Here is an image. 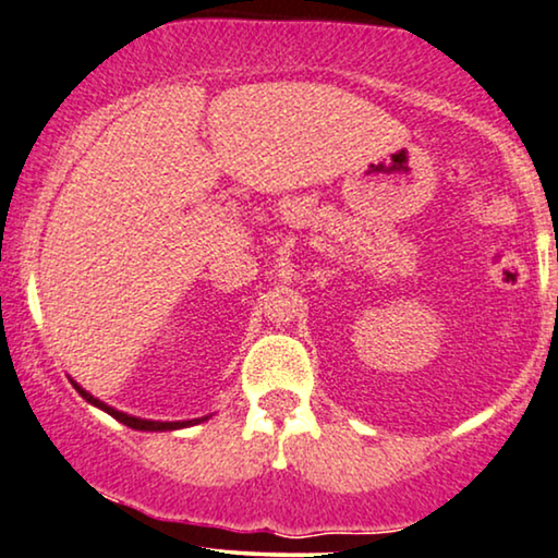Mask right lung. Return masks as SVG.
Wrapping results in <instances>:
<instances>
[{
    "instance_id": "add662e5",
    "label": "right lung",
    "mask_w": 558,
    "mask_h": 558,
    "mask_svg": "<svg viewBox=\"0 0 558 558\" xmlns=\"http://www.w3.org/2000/svg\"><path fill=\"white\" fill-rule=\"evenodd\" d=\"M71 385H74V389L78 395L84 397L86 402L89 404H94V408H99V410H105L107 415H112L114 421H120L122 425H128V428H133V430H179V428H190V425H194V423H199V417L197 421H182V423H158V421H143V417H133V415H125V412H120V410H114V408H110V404H105V402H99L97 397H92L89 392H86V389H82L76 385L74 379H71ZM202 421H205V417H202Z\"/></svg>"
}]
</instances>
